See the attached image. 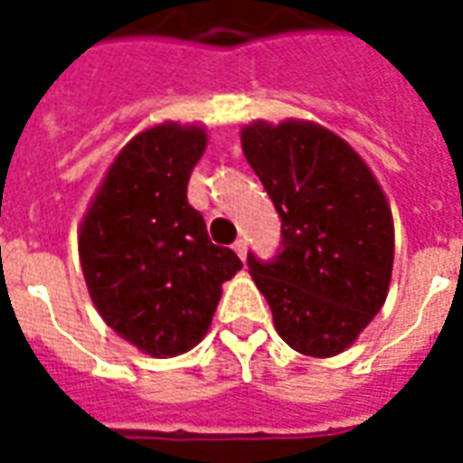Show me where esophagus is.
Wrapping results in <instances>:
<instances>
[{
    "mask_svg": "<svg viewBox=\"0 0 463 463\" xmlns=\"http://www.w3.org/2000/svg\"><path fill=\"white\" fill-rule=\"evenodd\" d=\"M232 250L238 252V258H241V260H245V258H248V242L242 241H235V245H232Z\"/></svg>",
    "mask_w": 463,
    "mask_h": 463,
    "instance_id": "34e87169",
    "label": "esophagus"
}]
</instances>
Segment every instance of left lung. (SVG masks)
Masks as SVG:
<instances>
[{"mask_svg":"<svg viewBox=\"0 0 463 463\" xmlns=\"http://www.w3.org/2000/svg\"><path fill=\"white\" fill-rule=\"evenodd\" d=\"M241 143L282 221V250L270 262L248 255L250 278L282 340L307 357H335L387 300V195L362 156L320 123L252 121Z\"/></svg>","mask_w":463,"mask_h":463,"instance_id":"left-lung-1","label":"left lung"}]
</instances>
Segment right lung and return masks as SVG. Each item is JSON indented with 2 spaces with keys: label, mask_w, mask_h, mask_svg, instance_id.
<instances>
[{
  "label": "right lung",
  "mask_w": 463,
  "mask_h": 463,
  "mask_svg": "<svg viewBox=\"0 0 463 463\" xmlns=\"http://www.w3.org/2000/svg\"><path fill=\"white\" fill-rule=\"evenodd\" d=\"M208 146L203 126L158 123L123 146L79 225V260L111 330L156 359L193 349L211 327L222 282L241 270L213 245L188 203Z\"/></svg>",
  "instance_id": "obj_1"
}]
</instances>
